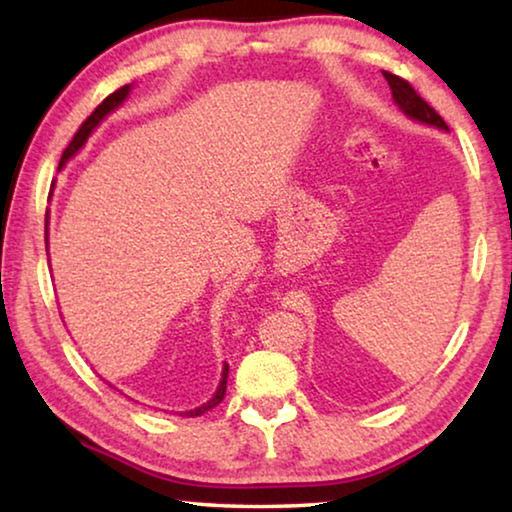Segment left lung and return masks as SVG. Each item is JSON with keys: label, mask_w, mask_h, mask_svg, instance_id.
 I'll return each mask as SVG.
<instances>
[{"label": "left lung", "mask_w": 512, "mask_h": 512, "mask_svg": "<svg viewBox=\"0 0 512 512\" xmlns=\"http://www.w3.org/2000/svg\"><path fill=\"white\" fill-rule=\"evenodd\" d=\"M384 76H386L388 85H391L395 103L406 112V115H409L415 121H422V124H431V126L445 128V131H447L445 119L440 117L438 112L433 110L429 103L413 90V85L409 81L402 79V76H397V74H391V72H384Z\"/></svg>", "instance_id": "obj_1"}]
</instances>
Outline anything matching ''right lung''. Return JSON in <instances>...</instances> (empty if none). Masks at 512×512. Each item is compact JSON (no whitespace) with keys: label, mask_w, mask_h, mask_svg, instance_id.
Listing matches in <instances>:
<instances>
[{"label":"right lung","mask_w":512,"mask_h":512,"mask_svg":"<svg viewBox=\"0 0 512 512\" xmlns=\"http://www.w3.org/2000/svg\"><path fill=\"white\" fill-rule=\"evenodd\" d=\"M128 92H131V85H124V88H119V90H115L112 94H108L106 99H103L97 108H94V112L92 115L83 121L81 124V128L79 131L74 133V137H72V142L67 144V149L63 151V155H60V167H63V164L72 158V155L81 149V146L85 144V140H88L90 137V133L94 131V128L99 126V121L108 115V112H112L115 110L121 101H124L126 97H128ZM45 244H47V228H45ZM228 363H225L223 366V377H221V384H219V388H216V393H214V397L210 402H205L203 406H198V409H192V411H185V413H180V415H185V418H196V415H203V413H207V411H212L214 406H219L221 402H223V397H225V388H228Z\"/></svg>","instance_id":"add662e5"}]
</instances>
